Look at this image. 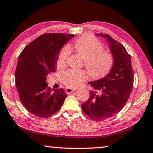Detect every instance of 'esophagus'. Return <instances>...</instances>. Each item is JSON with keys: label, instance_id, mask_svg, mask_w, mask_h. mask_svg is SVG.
I'll use <instances>...</instances> for the list:
<instances>
[{"label": "esophagus", "instance_id": "esophagus-1", "mask_svg": "<svg viewBox=\"0 0 153 153\" xmlns=\"http://www.w3.org/2000/svg\"><path fill=\"white\" fill-rule=\"evenodd\" d=\"M76 89H75V88H67V89H66V93L71 94V93H72V92L76 91Z\"/></svg>", "mask_w": 153, "mask_h": 153}]
</instances>
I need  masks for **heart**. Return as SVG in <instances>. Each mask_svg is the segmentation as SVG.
I'll return each mask as SVG.
<instances>
[{"label":"heart","instance_id":"heart-1","mask_svg":"<svg viewBox=\"0 0 153 153\" xmlns=\"http://www.w3.org/2000/svg\"><path fill=\"white\" fill-rule=\"evenodd\" d=\"M74 48L84 59V65L91 77L94 78L102 77L112 67V56L104 52V47L94 37L83 36L78 39L75 42ZM69 53V46H64L58 55L57 67H62L65 64ZM62 79L66 85L76 87L86 79V74L82 70L70 69L62 73Z\"/></svg>","mask_w":153,"mask_h":153}]
</instances>
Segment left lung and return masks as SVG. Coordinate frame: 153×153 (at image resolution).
I'll use <instances>...</instances> for the list:
<instances>
[{"label":"left lung","mask_w":153,"mask_h":153,"mask_svg":"<svg viewBox=\"0 0 153 153\" xmlns=\"http://www.w3.org/2000/svg\"><path fill=\"white\" fill-rule=\"evenodd\" d=\"M108 43L113 56V65L106 76L89 82L93 87L82 109L94 120H104L117 114L123 109L132 91L134 74L130 55L125 47L109 34H96Z\"/></svg>","instance_id":"left-lung-1"}]
</instances>
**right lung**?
<instances>
[{
  "instance_id": "right-lung-1",
  "label": "right lung",
  "mask_w": 153,
  "mask_h": 153,
  "mask_svg": "<svg viewBox=\"0 0 153 153\" xmlns=\"http://www.w3.org/2000/svg\"><path fill=\"white\" fill-rule=\"evenodd\" d=\"M74 34H44L26 46L19 55L15 82L19 98L36 117L47 118L59 110L66 98L64 89L48 87L47 76L56 70L58 55Z\"/></svg>"
}]
</instances>
